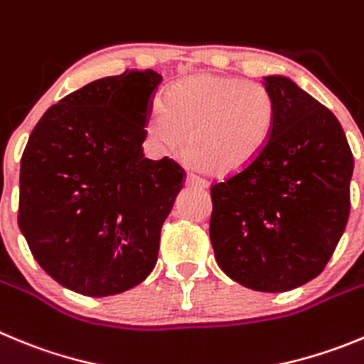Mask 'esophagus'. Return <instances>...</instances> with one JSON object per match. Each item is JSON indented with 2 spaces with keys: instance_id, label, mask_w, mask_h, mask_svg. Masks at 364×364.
<instances>
[{
  "instance_id": "34e87169",
  "label": "esophagus",
  "mask_w": 364,
  "mask_h": 364,
  "mask_svg": "<svg viewBox=\"0 0 364 364\" xmlns=\"http://www.w3.org/2000/svg\"><path fill=\"white\" fill-rule=\"evenodd\" d=\"M188 186H193V188H200V189H205L208 188V180H204L202 176H196V175H188Z\"/></svg>"
}]
</instances>
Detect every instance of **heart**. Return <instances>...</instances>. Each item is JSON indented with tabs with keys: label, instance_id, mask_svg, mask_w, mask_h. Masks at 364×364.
Returning <instances> with one entry per match:
<instances>
[{
	"label": "heart",
	"instance_id": "b5f03b06",
	"mask_svg": "<svg viewBox=\"0 0 364 364\" xmlns=\"http://www.w3.org/2000/svg\"><path fill=\"white\" fill-rule=\"evenodd\" d=\"M278 122L272 93L259 82L196 73L175 82L153 105L146 129L155 144L178 151L189 135V162L231 176L262 156Z\"/></svg>",
	"mask_w": 364,
	"mask_h": 364
}]
</instances>
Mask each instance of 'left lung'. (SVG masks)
I'll return each mask as SVG.
<instances>
[{
    "mask_svg": "<svg viewBox=\"0 0 364 364\" xmlns=\"http://www.w3.org/2000/svg\"><path fill=\"white\" fill-rule=\"evenodd\" d=\"M263 86L278 106L274 135L255 164L211 188L220 269L258 292H285L321 274L350 215L354 156L328 108L285 75Z\"/></svg>",
    "mask_w": 364,
    "mask_h": 364,
    "instance_id": "1",
    "label": "left lung"
}]
</instances>
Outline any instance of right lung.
<instances>
[{
    "label": "right lung",
    "instance_id": "right-lung-1",
    "mask_svg": "<svg viewBox=\"0 0 364 364\" xmlns=\"http://www.w3.org/2000/svg\"><path fill=\"white\" fill-rule=\"evenodd\" d=\"M162 75L126 70L46 109L21 156L18 223L43 271L79 294H121L144 282L160 229L182 189L175 160L144 159Z\"/></svg>",
    "mask_w": 364,
    "mask_h": 364
}]
</instances>
